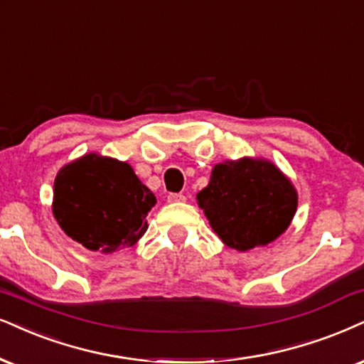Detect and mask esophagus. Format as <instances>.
<instances>
[{
    "label": "esophagus",
    "mask_w": 364,
    "mask_h": 364,
    "mask_svg": "<svg viewBox=\"0 0 364 364\" xmlns=\"http://www.w3.org/2000/svg\"><path fill=\"white\" fill-rule=\"evenodd\" d=\"M186 196L181 195V193H169L168 195V201L169 203H181V201H185Z\"/></svg>",
    "instance_id": "34e87169"
}]
</instances>
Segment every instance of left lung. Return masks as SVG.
Segmentation results:
<instances>
[{
  "mask_svg": "<svg viewBox=\"0 0 364 364\" xmlns=\"http://www.w3.org/2000/svg\"><path fill=\"white\" fill-rule=\"evenodd\" d=\"M196 200L216 235L238 252L274 242L297 210L291 179L274 163L257 158L216 164Z\"/></svg>",
  "mask_w": 364,
  "mask_h": 364,
  "instance_id": "left-lung-1",
  "label": "left lung"
}]
</instances>
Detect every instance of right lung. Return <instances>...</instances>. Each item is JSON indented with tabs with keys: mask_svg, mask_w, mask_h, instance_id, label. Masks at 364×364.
Masks as SVG:
<instances>
[{
	"mask_svg": "<svg viewBox=\"0 0 364 364\" xmlns=\"http://www.w3.org/2000/svg\"><path fill=\"white\" fill-rule=\"evenodd\" d=\"M156 196L134 169L95 153L60 169L53 185V216L72 240L92 252L132 247L148 230Z\"/></svg>",
	"mask_w": 364,
	"mask_h": 364,
	"instance_id": "obj_1",
	"label": "right lung"
}]
</instances>
